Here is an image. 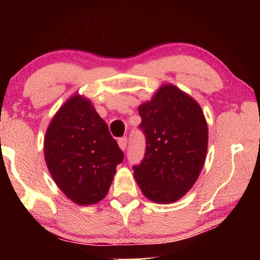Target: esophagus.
<instances>
[{"label":"esophagus","instance_id":"esophagus-1","mask_svg":"<svg viewBox=\"0 0 260 260\" xmlns=\"http://www.w3.org/2000/svg\"><path fill=\"white\" fill-rule=\"evenodd\" d=\"M118 145H119V148L122 149V150H125L126 149V145H127V137H122V138H119L118 140Z\"/></svg>","mask_w":260,"mask_h":260}]
</instances>
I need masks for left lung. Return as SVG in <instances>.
<instances>
[{"label": "left lung", "mask_w": 260, "mask_h": 260, "mask_svg": "<svg viewBox=\"0 0 260 260\" xmlns=\"http://www.w3.org/2000/svg\"><path fill=\"white\" fill-rule=\"evenodd\" d=\"M145 152L134 175L149 200L169 204L193 187L204 167L208 129L193 98L173 85L156 92L138 108Z\"/></svg>", "instance_id": "1"}]
</instances>
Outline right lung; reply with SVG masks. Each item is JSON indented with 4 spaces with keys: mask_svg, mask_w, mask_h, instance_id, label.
I'll use <instances>...</instances> for the list:
<instances>
[{
    "mask_svg": "<svg viewBox=\"0 0 260 260\" xmlns=\"http://www.w3.org/2000/svg\"><path fill=\"white\" fill-rule=\"evenodd\" d=\"M123 158L108 124L80 95L60 108L46 133L49 173L62 193L78 205H92L105 198Z\"/></svg>",
    "mask_w": 260,
    "mask_h": 260,
    "instance_id": "right-lung-1",
    "label": "right lung"
}]
</instances>
